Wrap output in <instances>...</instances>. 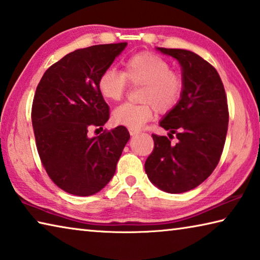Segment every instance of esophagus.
Returning a JSON list of instances; mask_svg holds the SVG:
<instances>
[{"label":"esophagus","mask_w":260,"mask_h":260,"mask_svg":"<svg viewBox=\"0 0 260 260\" xmlns=\"http://www.w3.org/2000/svg\"><path fill=\"white\" fill-rule=\"evenodd\" d=\"M128 132H129V134H131L132 136H134V135L140 133L139 129H133V128H128Z\"/></svg>","instance_id":"1"}]
</instances>
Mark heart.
I'll list each match as a JSON object with an SVG mask.
<instances>
[{
	"instance_id": "obj_1",
	"label": "heart",
	"mask_w": 260,
	"mask_h": 260,
	"mask_svg": "<svg viewBox=\"0 0 260 260\" xmlns=\"http://www.w3.org/2000/svg\"><path fill=\"white\" fill-rule=\"evenodd\" d=\"M128 85L141 87V104H122L113 110L112 121L118 126L140 129L155 116L156 111L167 113L175 108L184 89V78L174 71L161 56L140 52L124 63L122 72L108 69L98 81L100 94L105 100L118 102L126 94Z\"/></svg>"
}]
</instances>
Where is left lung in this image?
I'll use <instances>...</instances> for the list:
<instances>
[{
    "instance_id": "obj_1",
    "label": "left lung",
    "mask_w": 260,
    "mask_h": 260,
    "mask_svg": "<svg viewBox=\"0 0 260 260\" xmlns=\"http://www.w3.org/2000/svg\"><path fill=\"white\" fill-rule=\"evenodd\" d=\"M179 60L184 89L159 126L167 136L152 134L155 147L144 169L150 181L170 193L184 192L208 179L221 157L228 129V104L219 74L195 52L158 48ZM177 136V144L170 140Z\"/></svg>"
}]
</instances>
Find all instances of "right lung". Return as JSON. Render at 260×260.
<instances>
[{"instance_id":"right-lung-1","label":"right lung","mask_w":260,"mask_h":260,"mask_svg":"<svg viewBox=\"0 0 260 260\" xmlns=\"http://www.w3.org/2000/svg\"><path fill=\"white\" fill-rule=\"evenodd\" d=\"M126 46L109 43L70 52L47 70L35 90L32 125L39 156L52 182L72 195L90 196L107 186L129 140L124 126L94 138L87 134L109 120L98 81Z\"/></svg>"}]
</instances>
